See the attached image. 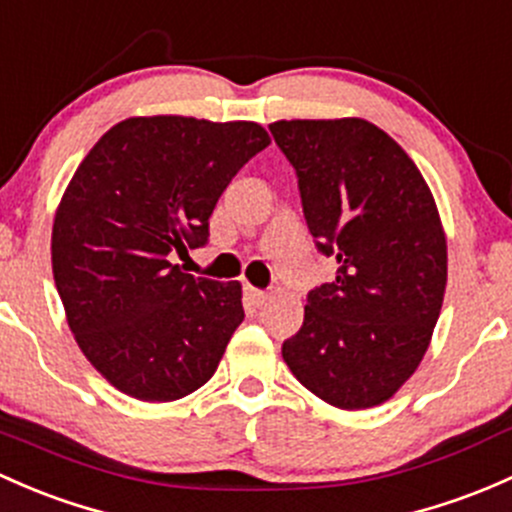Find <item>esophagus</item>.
<instances>
[{
    "instance_id": "esophagus-1",
    "label": "esophagus",
    "mask_w": 512,
    "mask_h": 512,
    "mask_svg": "<svg viewBox=\"0 0 512 512\" xmlns=\"http://www.w3.org/2000/svg\"><path fill=\"white\" fill-rule=\"evenodd\" d=\"M245 297L250 299V304H255V306H262V304H265L267 299H270V294H267V292H262V289H255V287H250V284H245Z\"/></svg>"
}]
</instances>
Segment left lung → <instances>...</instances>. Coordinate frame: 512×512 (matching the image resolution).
<instances>
[{
	"label": "left lung",
	"instance_id": "obj_1",
	"mask_svg": "<svg viewBox=\"0 0 512 512\" xmlns=\"http://www.w3.org/2000/svg\"><path fill=\"white\" fill-rule=\"evenodd\" d=\"M270 132L297 171L301 208L333 282L309 292L284 363L341 410L390 400L422 363L446 289V238L432 191L383 129L279 120Z\"/></svg>",
	"mask_w": 512,
	"mask_h": 512
}]
</instances>
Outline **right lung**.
<instances>
[{
	"label": "right lung",
	"mask_w": 512,
	"mask_h": 512,
	"mask_svg": "<svg viewBox=\"0 0 512 512\" xmlns=\"http://www.w3.org/2000/svg\"><path fill=\"white\" fill-rule=\"evenodd\" d=\"M270 137L257 122L129 117L98 139L53 220L51 262L85 358L129 397L171 402L213 378L245 319L240 282L184 274L220 193Z\"/></svg>",
	"instance_id": "right-lung-1"
}]
</instances>
